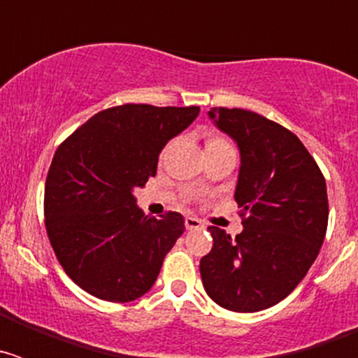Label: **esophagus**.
Returning a JSON list of instances; mask_svg holds the SVG:
<instances>
[{
    "mask_svg": "<svg viewBox=\"0 0 358 358\" xmlns=\"http://www.w3.org/2000/svg\"><path fill=\"white\" fill-rule=\"evenodd\" d=\"M185 226H186V229H202V222L201 220H199L197 217H186L185 218Z\"/></svg>",
    "mask_w": 358,
    "mask_h": 358,
    "instance_id": "esophagus-1",
    "label": "esophagus"
}]
</instances>
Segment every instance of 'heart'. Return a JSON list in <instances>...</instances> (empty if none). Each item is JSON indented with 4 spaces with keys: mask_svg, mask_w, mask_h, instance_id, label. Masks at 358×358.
<instances>
[{
    "mask_svg": "<svg viewBox=\"0 0 358 358\" xmlns=\"http://www.w3.org/2000/svg\"><path fill=\"white\" fill-rule=\"evenodd\" d=\"M222 143H227V141L222 140V138H211V140L208 141V147H213V145H222Z\"/></svg>",
    "mask_w": 358,
    "mask_h": 358,
    "instance_id": "heart-1",
    "label": "heart"
}]
</instances>
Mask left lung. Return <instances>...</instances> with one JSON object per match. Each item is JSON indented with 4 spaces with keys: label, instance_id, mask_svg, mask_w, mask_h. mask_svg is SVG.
Masks as SVG:
<instances>
[{
    "label": "left lung",
    "instance_id": "8db88e82",
    "mask_svg": "<svg viewBox=\"0 0 358 358\" xmlns=\"http://www.w3.org/2000/svg\"><path fill=\"white\" fill-rule=\"evenodd\" d=\"M240 150L243 231L231 238L210 226L213 248L201 260L204 290L233 312H260L285 299L306 276L327 235V181L289 129L245 109L208 113Z\"/></svg>",
    "mask_w": 358,
    "mask_h": 358
}]
</instances>
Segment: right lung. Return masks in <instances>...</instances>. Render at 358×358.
Segmentation results:
<instances>
[{
  "label": "right lung",
  "instance_id": "right-lung-1",
  "mask_svg": "<svg viewBox=\"0 0 358 358\" xmlns=\"http://www.w3.org/2000/svg\"><path fill=\"white\" fill-rule=\"evenodd\" d=\"M199 110L110 107L57 148L44 186V224L59 264L91 296L129 303L156 283L185 218L176 211L145 215L132 192L156 176L163 147Z\"/></svg>",
  "mask_w": 358,
  "mask_h": 358
}]
</instances>
